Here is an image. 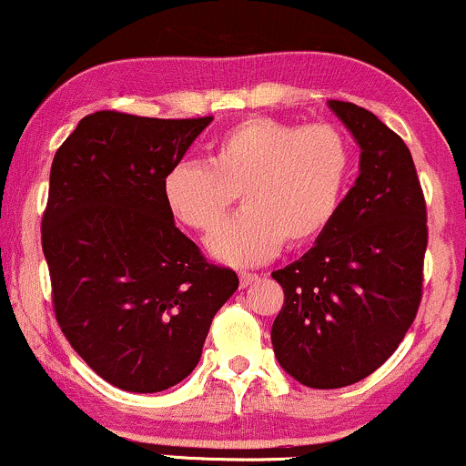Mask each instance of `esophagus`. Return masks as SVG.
Returning a JSON list of instances; mask_svg holds the SVG:
<instances>
[{
	"label": "esophagus",
	"instance_id": "1",
	"mask_svg": "<svg viewBox=\"0 0 466 466\" xmlns=\"http://www.w3.org/2000/svg\"><path fill=\"white\" fill-rule=\"evenodd\" d=\"M258 280V274L254 272H241L238 274V283H241V288H249L252 283H257Z\"/></svg>",
	"mask_w": 466,
	"mask_h": 466
}]
</instances>
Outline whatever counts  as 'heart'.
Returning a JSON list of instances; mask_svg holds the SVG:
<instances>
[{
    "label": "heart",
    "instance_id": "1",
    "mask_svg": "<svg viewBox=\"0 0 466 466\" xmlns=\"http://www.w3.org/2000/svg\"><path fill=\"white\" fill-rule=\"evenodd\" d=\"M351 166L350 139L336 126L249 116L223 132L212 166L175 163L163 178V197L178 221L212 232L241 192L245 209L208 245L225 263L258 265L285 241L309 243L325 232L340 208Z\"/></svg>",
    "mask_w": 466,
    "mask_h": 466
}]
</instances>
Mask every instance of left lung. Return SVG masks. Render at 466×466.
I'll use <instances>...</instances> for the list:
<instances>
[{"label":"left lung","instance_id":"obj_1","mask_svg":"<svg viewBox=\"0 0 466 466\" xmlns=\"http://www.w3.org/2000/svg\"><path fill=\"white\" fill-rule=\"evenodd\" d=\"M360 146V175L316 245L272 272L280 367L300 385H354L398 350L422 300L427 203L405 141L374 112L331 99Z\"/></svg>","mask_w":466,"mask_h":466}]
</instances>
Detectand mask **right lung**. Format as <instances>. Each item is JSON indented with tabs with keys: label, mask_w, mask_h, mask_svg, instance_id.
<instances>
[{
	"label": "right lung",
	"mask_w": 466,
	"mask_h": 466,
	"mask_svg": "<svg viewBox=\"0 0 466 466\" xmlns=\"http://www.w3.org/2000/svg\"><path fill=\"white\" fill-rule=\"evenodd\" d=\"M212 116L99 110L55 152L42 249L55 319L95 374L155 393L190 376L238 288L175 225L163 178Z\"/></svg>",
	"instance_id": "add662e5"
}]
</instances>
